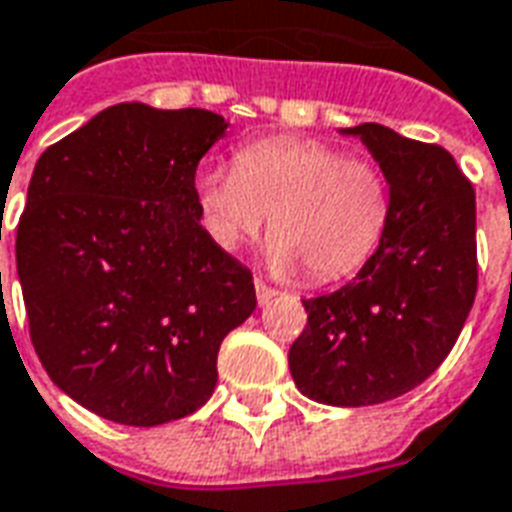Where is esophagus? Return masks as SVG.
I'll use <instances>...</instances> for the list:
<instances>
[{
    "label": "esophagus",
    "instance_id": "1",
    "mask_svg": "<svg viewBox=\"0 0 512 512\" xmlns=\"http://www.w3.org/2000/svg\"><path fill=\"white\" fill-rule=\"evenodd\" d=\"M275 294H278L275 288L267 286L264 280H256V299H259V305H267V302H270V299L275 297Z\"/></svg>",
    "mask_w": 512,
    "mask_h": 512
}]
</instances>
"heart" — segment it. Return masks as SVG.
<instances>
[{"mask_svg":"<svg viewBox=\"0 0 512 512\" xmlns=\"http://www.w3.org/2000/svg\"><path fill=\"white\" fill-rule=\"evenodd\" d=\"M205 226L224 251L261 232L270 215L267 259L313 283L351 275L378 251L391 224V186L367 156L318 140L275 137L242 145L234 169L199 172Z\"/></svg>","mask_w":512,"mask_h":512,"instance_id":"b5f03b06","label":"heart"}]
</instances>
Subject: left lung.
Returning a JSON list of instances; mask_svg holds the SVG:
<instances>
[{"label": "left lung", "instance_id": "obj_1", "mask_svg": "<svg viewBox=\"0 0 512 512\" xmlns=\"http://www.w3.org/2000/svg\"><path fill=\"white\" fill-rule=\"evenodd\" d=\"M343 132L386 172L391 224L348 286L302 299L288 367L305 397L361 407L413 391L459 340L478 291L475 188L443 145L380 124Z\"/></svg>", "mask_w": 512, "mask_h": 512}]
</instances>
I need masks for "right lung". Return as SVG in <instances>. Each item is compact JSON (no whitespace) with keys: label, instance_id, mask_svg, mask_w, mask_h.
Returning a JSON list of instances; mask_svg holds the SVG:
<instances>
[{"label":"right lung","instance_id":"obj_1","mask_svg":"<svg viewBox=\"0 0 512 512\" xmlns=\"http://www.w3.org/2000/svg\"><path fill=\"white\" fill-rule=\"evenodd\" d=\"M224 129L199 107L124 102L34 167L15 237L29 337L53 383L107 421L191 416L256 310L251 270L199 224L194 178Z\"/></svg>","mask_w":512,"mask_h":512}]
</instances>
